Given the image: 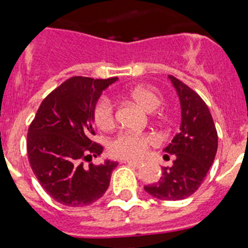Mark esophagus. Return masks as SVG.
I'll return each instance as SVG.
<instances>
[{
    "label": "esophagus",
    "instance_id": "obj_1",
    "mask_svg": "<svg viewBox=\"0 0 248 248\" xmlns=\"http://www.w3.org/2000/svg\"><path fill=\"white\" fill-rule=\"evenodd\" d=\"M124 163L129 164V166L134 167V168H139V167H141L142 162H138V161H131V159H127V161H124Z\"/></svg>",
    "mask_w": 248,
    "mask_h": 248
}]
</instances>
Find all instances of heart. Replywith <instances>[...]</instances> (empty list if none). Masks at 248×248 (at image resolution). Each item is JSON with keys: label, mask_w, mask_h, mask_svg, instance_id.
Here are the masks:
<instances>
[{"label": "heart", "mask_w": 248, "mask_h": 248, "mask_svg": "<svg viewBox=\"0 0 248 248\" xmlns=\"http://www.w3.org/2000/svg\"><path fill=\"white\" fill-rule=\"evenodd\" d=\"M129 96L137 104L146 111H154L161 104V97L155 90L138 85L129 90ZM93 120L101 129H109L115 124L114 104L108 97L103 96L97 101L93 108ZM156 141L149 134L122 132L110 141L109 150L111 155L121 158H140L146 154L150 145Z\"/></svg>", "instance_id": "heart-1"}]
</instances>
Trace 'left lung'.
I'll list each match as a JSON object with an SVG mask.
<instances>
[{
  "instance_id": "obj_1",
  "label": "left lung",
  "mask_w": 248,
  "mask_h": 248,
  "mask_svg": "<svg viewBox=\"0 0 248 248\" xmlns=\"http://www.w3.org/2000/svg\"><path fill=\"white\" fill-rule=\"evenodd\" d=\"M168 78L180 99L181 126L163 151L174 155L175 159L171 167L162 168L158 181L144 189L161 201H182L192 196L204 181L216 156L218 137L210 110L201 96L175 77Z\"/></svg>"
}]
</instances>
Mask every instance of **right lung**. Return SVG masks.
<instances>
[{
    "instance_id": "1",
    "label": "right lung",
    "mask_w": 248,
    "mask_h": 248,
    "mask_svg": "<svg viewBox=\"0 0 248 248\" xmlns=\"http://www.w3.org/2000/svg\"><path fill=\"white\" fill-rule=\"evenodd\" d=\"M117 78L73 77L50 92L37 110L27 133V155L41 186L57 202L85 206L101 198L109 187L117 162L92 161L103 146L94 136L93 108L102 92Z\"/></svg>"
}]
</instances>
